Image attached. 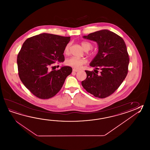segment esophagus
Instances as JSON below:
<instances>
[{"instance_id": "obj_1", "label": "esophagus", "mask_w": 150, "mask_h": 150, "mask_svg": "<svg viewBox=\"0 0 150 150\" xmlns=\"http://www.w3.org/2000/svg\"><path fill=\"white\" fill-rule=\"evenodd\" d=\"M73 71H75V72H77V71H79V70L74 68V69H73Z\"/></svg>"}]
</instances>
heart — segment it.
<instances>
[{
	"label": "heart",
	"mask_w": 150,
	"mask_h": 150,
	"mask_svg": "<svg viewBox=\"0 0 150 150\" xmlns=\"http://www.w3.org/2000/svg\"><path fill=\"white\" fill-rule=\"evenodd\" d=\"M81 45L85 51H89L92 47V45L91 44L88 42H83L81 43ZM69 48L70 44H68L66 45L64 49V53L65 54H68L69 53ZM86 60L83 59L78 58L76 57H72L66 60V64L70 67L75 68H80V67H81L83 64L86 63Z\"/></svg>",
	"instance_id": "obj_1"
}]
</instances>
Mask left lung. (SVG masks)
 Listing matches in <instances>:
<instances>
[{"label": "left lung", "mask_w": 150, "mask_h": 150, "mask_svg": "<svg viewBox=\"0 0 150 150\" xmlns=\"http://www.w3.org/2000/svg\"><path fill=\"white\" fill-rule=\"evenodd\" d=\"M83 37L97 43L98 52L90 64L97 73L85 70L87 76L82 85L96 97L106 98L118 89L128 74L129 58L125 42L119 35L106 29ZM98 69L101 70L99 74Z\"/></svg>", "instance_id": "obj_1"}]
</instances>
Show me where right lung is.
Masks as SVG:
<instances>
[{
    "mask_svg": "<svg viewBox=\"0 0 150 150\" xmlns=\"http://www.w3.org/2000/svg\"><path fill=\"white\" fill-rule=\"evenodd\" d=\"M70 37L53 34L37 35L25 40L17 58L20 79L30 91L40 99L54 96L72 72L69 66L50 70L56 61L64 60V49Z\"/></svg>",
    "mask_w": 150,
    "mask_h": 150,
    "instance_id": "obj_1",
    "label": "right lung"
}]
</instances>
